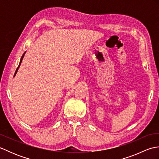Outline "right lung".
Here are the masks:
<instances>
[{
  "instance_id": "obj_1",
  "label": "right lung",
  "mask_w": 159,
  "mask_h": 159,
  "mask_svg": "<svg viewBox=\"0 0 159 159\" xmlns=\"http://www.w3.org/2000/svg\"><path fill=\"white\" fill-rule=\"evenodd\" d=\"M25 53H26V52L23 54V55L22 56V57H21V59H20V63H19V66H18V67H17V69H16V72H15V74H14V76H16V73H17V72H18V69H19V67H20V64H21V63H22V59H23V58H24V57H25Z\"/></svg>"
}]
</instances>
